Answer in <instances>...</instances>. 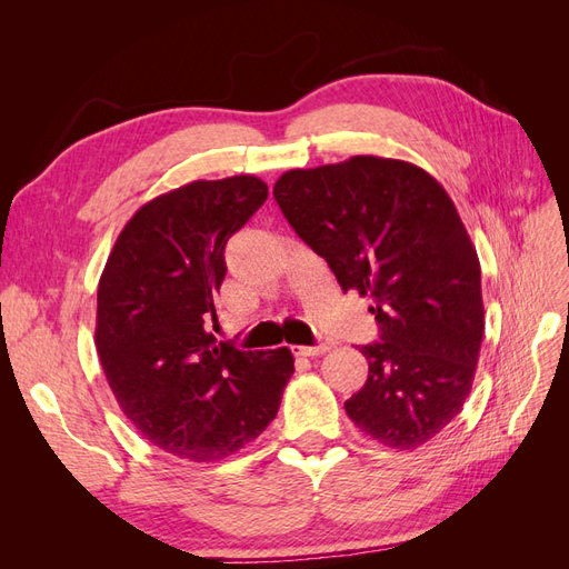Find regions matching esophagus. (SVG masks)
<instances>
[{
  "label": "esophagus",
  "mask_w": 569,
  "mask_h": 569,
  "mask_svg": "<svg viewBox=\"0 0 569 569\" xmlns=\"http://www.w3.org/2000/svg\"><path fill=\"white\" fill-rule=\"evenodd\" d=\"M291 351H295L297 356H306V358H313V356H322L330 351V347L327 343H318V347H291Z\"/></svg>",
  "instance_id": "obj_1"
}]
</instances>
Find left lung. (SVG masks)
<instances>
[{"label":"left lung","mask_w":569,"mask_h":569,"mask_svg":"<svg viewBox=\"0 0 569 569\" xmlns=\"http://www.w3.org/2000/svg\"><path fill=\"white\" fill-rule=\"evenodd\" d=\"M343 291L370 297L380 341L347 416L389 449L435 439L470 396L485 335L479 258L446 189L382 157L287 170L272 187Z\"/></svg>","instance_id":"obj_1"}]
</instances>
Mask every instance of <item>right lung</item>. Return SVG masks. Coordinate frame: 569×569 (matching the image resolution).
<instances>
[{"label":"right lung","mask_w":569,"mask_h":569,"mask_svg":"<svg viewBox=\"0 0 569 569\" xmlns=\"http://www.w3.org/2000/svg\"><path fill=\"white\" fill-rule=\"evenodd\" d=\"M268 199L253 176L197 180L147 201L120 230L97 289L94 343L120 410L149 443L192 462L244 449L278 416L287 347L216 341L226 244Z\"/></svg>","instance_id":"1"}]
</instances>
